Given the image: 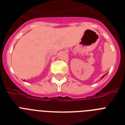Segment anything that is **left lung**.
<instances>
[{"label":"left lung","mask_w":125,"mask_h":125,"mask_svg":"<svg viewBox=\"0 0 125 125\" xmlns=\"http://www.w3.org/2000/svg\"><path fill=\"white\" fill-rule=\"evenodd\" d=\"M104 76H105V74H104V76H103V77H102V78H103V77H104Z\"/></svg>","instance_id":"1"}]
</instances>
